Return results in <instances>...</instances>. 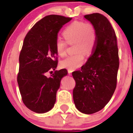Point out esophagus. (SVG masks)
Instances as JSON below:
<instances>
[{"instance_id": "34e87169", "label": "esophagus", "mask_w": 133, "mask_h": 133, "mask_svg": "<svg viewBox=\"0 0 133 133\" xmlns=\"http://www.w3.org/2000/svg\"><path fill=\"white\" fill-rule=\"evenodd\" d=\"M68 74H69V75H71V73H72V72H73V71L70 70V69H68Z\"/></svg>"}]
</instances>
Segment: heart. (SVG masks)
I'll use <instances>...</instances> for the list:
<instances>
[{"instance_id":"b5f03b06","label":"heart","mask_w":133,"mask_h":133,"mask_svg":"<svg viewBox=\"0 0 133 133\" xmlns=\"http://www.w3.org/2000/svg\"><path fill=\"white\" fill-rule=\"evenodd\" d=\"M63 36L67 43H75V55L68 56L62 60L60 65L62 68L74 70L80 68L84 63V54L90 55L95 48L96 38L94 28L91 25L80 21H75L69 24L63 32ZM67 44L63 40L57 39L55 43L56 51L60 57L65 54Z\"/></svg>"}]
</instances>
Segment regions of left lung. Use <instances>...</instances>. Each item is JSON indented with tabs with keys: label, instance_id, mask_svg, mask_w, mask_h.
I'll use <instances>...</instances> for the list:
<instances>
[{
	"label": "left lung",
	"instance_id": "8db88e82",
	"mask_svg": "<svg viewBox=\"0 0 133 133\" xmlns=\"http://www.w3.org/2000/svg\"><path fill=\"white\" fill-rule=\"evenodd\" d=\"M95 30L96 44L92 55L81 70L72 73L75 82L73 100L76 109L90 115L102 109L111 100L116 86L118 49L115 30L100 13L86 15Z\"/></svg>",
	"mask_w": 133,
	"mask_h": 133
}]
</instances>
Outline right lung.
Segmentation results:
<instances>
[{
  "label": "right lung",
  "instance_id": "1",
  "mask_svg": "<svg viewBox=\"0 0 133 133\" xmlns=\"http://www.w3.org/2000/svg\"><path fill=\"white\" fill-rule=\"evenodd\" d=\"M71 19L57 15L46 16L33 25L24 40L17 82L24 104L33 112L45 113L53 108L62 78L68 75L65 69L55 71L50 77L46 73L57 68V35Z\"/></svg>",
  "mask_w": 133,
  "mask_h": 133
}]
</instances>
